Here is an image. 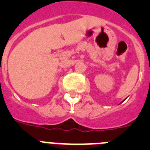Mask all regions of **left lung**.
Masks as SVG:
<instances>
[{
	"label": "left lung",
	"instance_id": "8db88e82",
	"mask_svg": "<svg viewBox=\"0 0 150 150\" xmlns=\"http://www.w3.org/2000/svg\"><path fill=\"white\" fill-rule=\"evenodd\" d=\"M124 100H123V101H124ZM123 101H122V102H123Z\"/></svg>",
	"mask_w": 150,
	"mask_h": 150
}]
</instances>
